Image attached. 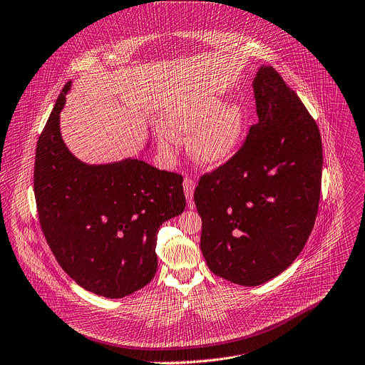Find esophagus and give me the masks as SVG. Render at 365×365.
<instances>
[{"label": "esophagus", "instance_id": "obj_1", "mask_svg": "<svg viewBox=\"0 0 365 365\" xmlns=\"http://www.w3.org/2000/svg\"><path fill=\"white\" fill-rule=\"evenodd\" d=\"M183 190H185V196L187 201H192L193 197V190H195V180L192 178H185L183 179Z\"/></svg>", "mask_w": 365, "mask_h": 365}]
</instances>
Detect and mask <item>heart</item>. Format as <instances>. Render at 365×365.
I'll return each instance as SVG.
<instances>
[{"label":"heart","instance_id":"1","mask_svg":"<svg viewBox=\"0 0 365 365\" xmlns=\"http://www.w3.org/2000/svg\"><path fill=\"white\" fill-rule=\"evenodd\" d=\"M221 98L211 93H193L179 97L165 113V132L160 138L164 151L172 150V137L192 131L187 145L190 154L205 164H221L240 148L246 116L239 105L221 106Z\"/></svg>","mask_w":365,"mask_h":365}]
</instances>
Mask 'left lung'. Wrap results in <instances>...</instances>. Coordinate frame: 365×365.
<instances>
[{
  "label": "left lung",
  "instance_id": "left-lung-1",
  "mask_svg": "<svg viewBox=\"0 0 365 365\" xmlns=\"http://www.w3.org/2000/svg\"><path fill=\"white\" fill-rule=\"evenodd\" d=\"M253 90L259 122L233 157L201 176L193 195L208 268L245 287L275 278L303 250L323 165L319 126L282 77L262 67Z\"/></svg>",
  "mask_w": 365,
  "mask_h": 365
}]
</instances>
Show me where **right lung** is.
<instances>
[{
	"label": "right lung",
	"mask_w": 365,
	"mask_h": 365,
	"mask_svg": "<svg viewBox=\"0 0 365 365\" xmlns=\"http://www.w3.org/2000/svg\"><path fill=\"white\" fill-rule=\"evenodd\" d=\"M70 86L58 96L36 147L38 217L65 272L87 291L122 298L154 278L158 228L186 205L183 178L137 158L103 165L77 160L59 132Z\"/></svg>",
	"instance_id": "obj_1"
}]
</instances>
